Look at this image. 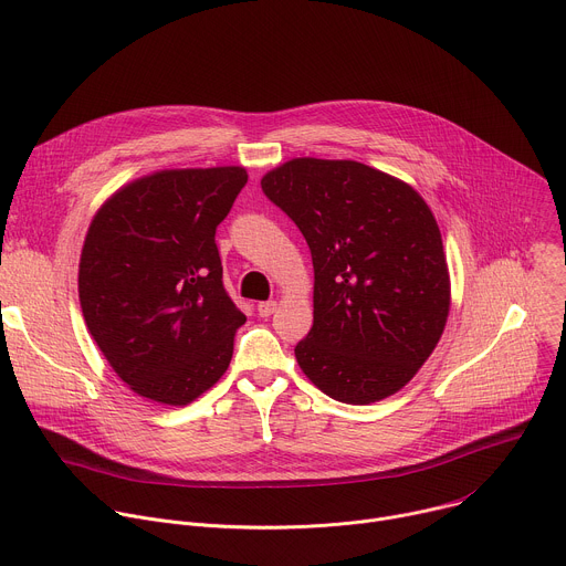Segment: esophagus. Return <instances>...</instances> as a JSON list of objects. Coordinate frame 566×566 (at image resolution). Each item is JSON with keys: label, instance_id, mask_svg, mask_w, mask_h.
<instances>
[{"label": "esophagus", "instance_id": "obj_1", "mask_svg": "<svg viewBox=\"0 0 566 566\" xmlns=\"http://www.w3.org/2000/svg\"><path fill=\"white\" fill-rule=\"evenodd\" d=\"M275 308H277V302H275V300H269V302H260V304H258V313H260L262 317L273 315Z\"/></svg>", "mask_w": 566, "mask_h": 566}]
</instances>
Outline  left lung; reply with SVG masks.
<instances>
[{
    "label": "left lung",
    "instance_id": "8db88e82",
    "mask_svg": "<svg viewBox=\"0 0 566 566\" xmlns=\"http://www.w3.org/2000/svg\"><path fill=\"white\" fill-rule=\"evenodd\" d=\"M262 190L295 221L313 260V327L295 347L300 369L352 406L406 387L450 311L430 206L410 184L358 160L311 156L266 172Z\"/></svg>",
    "mask_w": 566,
    "mask_h": 566
}]
</instances>
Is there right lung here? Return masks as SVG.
Wrapping results in <instances>:
<instances>
[{
  "mask_svg": "<svg viewBox=\"0 0 566 566\" xmlns=\"http://www.w3.org/2000/svg\"><path fill=\"white\" fill-rule=\"evenodd\" d=\"M247 168L158 170L118 188L94 214L77 269L85 325L127 387L188 406L228 369L244 325L223 289L214 230Z\"/></svg>",
  "mask_w": 566,
  "mask_h": 566,
  "instance_id": "obj_1",
  "label": "right lung"
}]
</instances>
